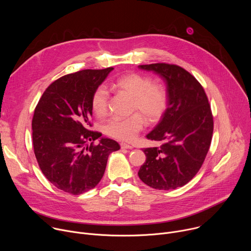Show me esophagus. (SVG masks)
I'll return each instance as SVG.
<instances>
[{
	"label": "esophagus",
	"mask_w": 251,
	"mask_h": 251,
	"mask_svg": "<svg viewBox=\"0 0 251 251\" xmlns=\"http://www.w3.org/2000/svg\"><path fill=\"white\" fill-rule=\"evenodd\" d=\"M120 147H121V149H132L133 148L132 146H130L128 144H125V143H121Z\"/></svg>",
	"instance_id": "esophagus-1"
}]
</instances>
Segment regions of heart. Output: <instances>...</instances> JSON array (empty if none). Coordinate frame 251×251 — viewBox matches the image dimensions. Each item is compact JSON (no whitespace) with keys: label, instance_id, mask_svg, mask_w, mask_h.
<instances>
[{"label":"heart","instance_id":"heart-1","mask_svg":"<svg viewBox=\"0 0 251 251\" xmlns=\"http://www.w3.org/2000/svg\"><path fill=\"white\" fill-rule=\"evenodd\" d=\"M114 91L132 98L131 112L128 118H111L105 124L106 134L120 141L131 142L145 125L161 120L168 107V93L160 83H154L151 77L131 73L112 82ZM109 94L103 86L97 87L91 96V108L97 117H103L108 111Z\"/></svg>","mask_w":251,"mask_h":251}]
</instances>
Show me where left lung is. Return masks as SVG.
<instances>
[{
  "label": "left lung",
  "mask_w": 251,
  "mask_h": 251,
  "mask_svg": "<svg viewBox=\"0 0 251 251\" xmlns=\"http://www.w3.org/2000/svg\"><path fill=\"white\" fill-rule=\"evenodd\" d=\"M139 68L159 75L167 86L168 107L158 125L146 137L161 141L145 148L146 162L138 176L157 190L185 186L197 175L208 152L213 117L201 84L183 67L169 63L142 64Z\"/></svg>",
  "instance_id": "left-lung-1"
}]
</instances>
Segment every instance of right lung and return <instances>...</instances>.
Here are the masks:
<instances>
[{
	"label": "right lung",
	"instance_id": "obj_1",
	"mask_svg": "<svg viewBox=\"0 0 251 251\" xmlns=\"http://www.w3.org/2000/svg\"><path fill=\"white\" fill-rule=\"evenodd\" d=\"M113 67L84 69L53 81L35 106L31 128L35 158L57 189L80 195L97 186L110 153L120 149L112 139L91 131V96Z\"/></svg>",
	"mask_w": 251,
	"mask_h": 251
}]
</instances>
